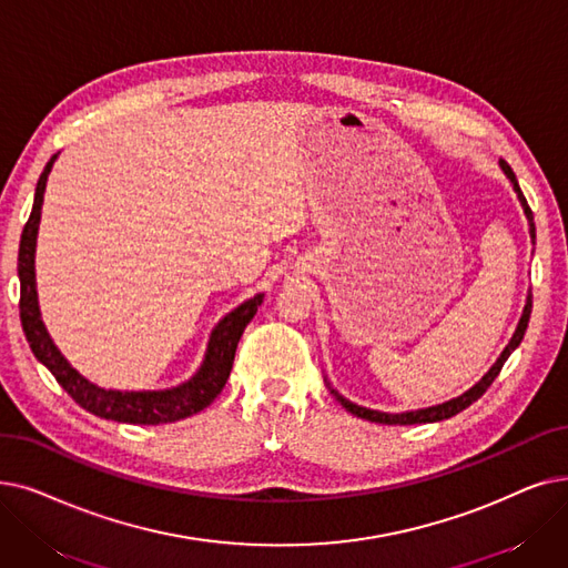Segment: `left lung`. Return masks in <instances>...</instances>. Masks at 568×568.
<instances>
[{
	"label": "left lung",
	"instance_id": "8db88e82",
	"mask_svg": "<svg viewBox=\"0 0 568 568\" xmlns=\"http://www.w3.org/2000/svg\"><path fill=\"white\" fill-rule=\"evenodd\" d=\"M499 166H501V171H504V176L508 179V183H510V187H513V192H515V196H517V202H520V206H523V213H525V217H527V225H529L531 243H536V225H534V215H531V209H529V204H527V200H525V194H523L520 185H517V179H515V174H513V169H510L504 160H499ZM529 315H531V292L527 294V302H525V308H523V315H520V323H517V327H515V332H513V336H510L508 345H506V348L501 351V355L497 357V362L489 366V372H487V374H485V376H483L474 387H468L466 392H462L459 397L448 399V402H443V404H436V406L415 408V410H404V413H385V410H374V408H364V406L353 404L351 399L341 397V394L329 385V381H327V378H325V383H327L329 392H332L334 397H336V402H338L345 410L353 413V415H357V417H362V420H368V423H378V425H425V423H440V420H448V417L457 415L459 410H464V408L471 406L474 402H478V399L483 397V394H485V389L491 385V381H495V378L499 376L504 362L510 357V353H513V351L517 348V345H520V341L525 338V332H527V325H529Z\"/></svg>",
	"mask_w": 568,
	"mask_h": 568
}]
</instances>
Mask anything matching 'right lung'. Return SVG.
I'll list each match as a JSON object with an SVG mask.
<instances>
[{
    "label": "right lung",
    "instance_id": "right-lung-1",
    "mask_svg": "<svg viewBox=\"0 0 568 568\" xmlns=\"http://www.w3.org/2000/svg\"><path fill=\"white\" fill-rule=\"evenodd\" d=\"M60 153L48 160L45 169L41 171L34 204L28 225L20 236V251H18V278H20V323L22 332L28 336L30 348L34 357L55 376V381L67 389L69 397L77 402L88 413L104 417V420L115 423H130V425H166L183 420L194 413L204 410L220 392H223L232 364L239 338L257 313L264 294L245 300L234 311H230L220 323L213 327L209 336V345L200 368L181 385L164 387V389H109L100 387L97 383L81 376L73 368L67 357L60 353L48 334L41 308H39V294H37V236L41 223V206H43V192L48 183V174L55 164Z\"/></svg>",
    "mask_w": 568,
    "mask_h": 568
}]
</instances>
